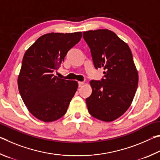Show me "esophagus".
<instances>
[{"instance_id": "1", "label": "esophagus", "mask_w": 160, "mask_h": 160, "mask_svg": "<svg viewBox=\"0 0 160 160\" xmlns=\"http://www.w3.org/2000/svg\"><path fill=\"white\" fill-rule=\"evenodd\" d=\"M78 87H82L83 85L84 84V83L82 82H78Z\"/></svg>"}]
</instances>
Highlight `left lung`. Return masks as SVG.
<instances>
[{"label":"left lung","mask_w":160,"mask_h":160,"mask_svg":"<svg viewBox=\"0 0 160 160\" xmlns=\"http://www.w3.org/2000/svg\"><path fill=\"white\" fill-rule=\"evenodd\" d=\"M96 69L105 72L91 80L92 93L86 99L92 116L104 122L119 118L130 107L138 88V75L128 45L108 29L83 32Z\"/></svg>","instance_id":"1"}]
</instances>
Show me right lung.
Here are the masks:
<instances>
[{
    "mask_svg": "<svg viewBox=\"0 0 160 160\" xmlns=\"http://www.w3.org/2000/svg\"><path fill=\"white\" fill-rule=\"evenodd\" d=\"M82 36V32L47 33L24 53L18 81L19 92L29 111L41 121H55L67 112L78 83L58 78L53 72Z\"/></svg>",
    "mask_w": 160,
    "mask_h": 160,
    "instance_id": "add662e5",
    "label": "right lung"
}]
</instances>
